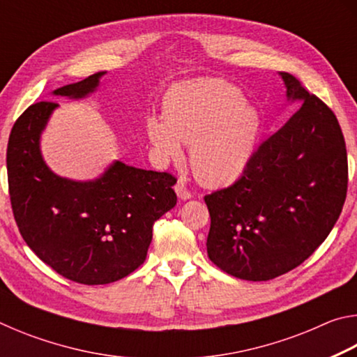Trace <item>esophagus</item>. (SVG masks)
<instances>
[{"instance_id": "34e87169", "label": "esophagus", "mask_w": 357, "mask_h": 357, "mask_svg": "<svg viewBox=\"0 0 357 357\" xmlns=\"http://www.w3.org/2000/svg\"><path fill=\"white\" fill-rule=\"evenodd\" d=\"M174 190H176L179 200H189V198H192L190 190L187 189L183 181H178L176 185H174Z\"/></svg>"}]
</instances>
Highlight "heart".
<instances>
[{"label": "heart", "instance_id": "obj_1", "mask_svg": "<svg viewBox=\"0 0 357 357\" xmlns=\"http://www.w3.org/2000/svg\"><path fill=\"white\" fill-rule=\"evenodd\" d=\"M261 134V116L244 94L223 82L187 83L165 99V118L146 121V137L162 164L183 159L190 146V168L198 183L225 187L249 167Z\"/></svg>", "mask_w": 357, "mask_h": 357}]
</instances>
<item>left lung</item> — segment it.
<instances>
[{
  "label": "left lung",
  "instance_id": "1",
  "mask_svg": "<svg viewBox=\"0 0 357 357\" xmlns=\"http://www.w3.org/2000/svg\"><path fill=\"white\" fill-rule=\"evenodd\" d=\"M280 75L299 110L259 144L236 183L204 197L208 257L243 280H271L304 263L347 198V146L334 112L298 78Z\"/></svg>",
  "mask_w": 357,
  "mask_h": 357
}]
</instances>
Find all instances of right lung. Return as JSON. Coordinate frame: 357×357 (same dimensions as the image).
<instances>
[{
  "label": "right lung",
  "instance_id": "add662e5",
  "mask_svg": "<svg viewBox=\"0 0 357 357\" xmlns=\"http://www.w3.org/2000/svg\"><path fill=\"white\" fill-rule=\"evenodd\" d=\"M104 74L53 94L82 99L99 86ZM56 107L50 100L33 104L10 130L6 164L12 213L29 249L59 275L83 285H105L124 279L146 259L154 222L176 204V179L119 160L94 181L58 176L39 146Z\"/></svg>",
  "mask_w": 357,
  "mask_h": 357
}]
</instances>
